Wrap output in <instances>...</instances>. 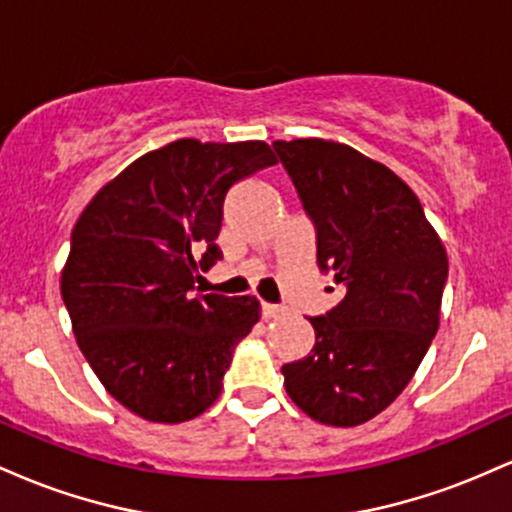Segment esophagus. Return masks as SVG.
<instances>
[{
	"instance_id": "1",
	"label": "esophagus",
	"mask_w": 512,
	"mask_h": 512,
	"mask_svg": "<svg viewBox=\"0 0 512 512\" xmlns=\"http://www.w3.org/2000/svg\"><path fill=\"white\" fill-rule=\"evenodd\" d=\"M284 310L279 308V305H272V303H262V315L264 320H274V317H279Z\"/></svg>"
}]
</instances>
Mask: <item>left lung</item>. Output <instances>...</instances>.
Returning <instances> with one entry per match:
<instances>
[{"label": "left lung", "instance_id": "left-lung-1", "mask_svg": "<svg viewBox=\"0 0 512 512\" xmlns=\"http://www.w3.org/2000/svg\"><path fill=\"white\" fill-rule=\"evenodd\" d=\"M274 149L315 221L317 264L344 289L337 308L310 317L315 346L281 368L284 387L320 424H366L409 385L436 337L443 240L407 182L354 146L308 137Z\"/></svg>", "mask_w": 512, "mask_h": 512}]
</instances>
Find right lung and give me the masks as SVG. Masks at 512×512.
I'll return each instance as SVG.
<instances>
[{
	"label": "right lung",
	"mask_w": 512,
	"mask_h": 512,
	"mask_svg": "<svg viewBox=\"0 0 512 512\" xmlns=\"http://www.w3.org/2000/svg\"><path fill=\"white\" fill-rule=\"evenodd\" d=\"M264 142L175 139L105 182L72 231L60 289L81 354L122 407L154 424L204 414L233 346L260 320L255 296H192L221 260L223 199L274 166Z\"/></svg>",
	"instance_id": "add662e5"
}]
</instances>
